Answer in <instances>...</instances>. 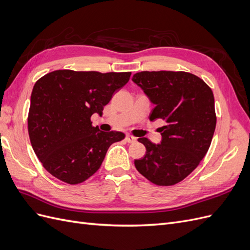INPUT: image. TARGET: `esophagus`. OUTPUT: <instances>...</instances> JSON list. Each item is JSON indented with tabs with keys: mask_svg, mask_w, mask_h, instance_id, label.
Here are the masks:
<instances>
[{
	"mask_svg": "<svg viewBox=\"0 0 250 250\" xmlns=\"http://www.w3.org/2000/svg\"><path fill=\"white\" fill-rule=\"evenodd\" d=\"M125 140H126L127 143H134V142H137V138H134L133 135H130V134H127Z\"/></svg>",
	"mask_w": 250,
	"mask_h": 250,
	"instance_id": "34e87169",
	"label": "esophagus"
}]
</instances>
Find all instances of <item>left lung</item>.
I'll use <instances>...</instances> for the list:
<instances>
[{"label":"left lung","mask_w":250,"mask_h":250,"mask_svg":"<svg viewBox=\"0 0 250 250\" xmlns=\"http://www.w3.org/2000/svg\"><path fill=\"white\" fill-rule=\"evenodd\" d=\"M132 81L155 104L149 119H162V142L138 141L146 154L137 170L157 186H174L191 174L206 156L216 128L214 94L201 78L187 72L144 71Z\"/></svg>","instance_id":"left-lung-1"}]
</instances>
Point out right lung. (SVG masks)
I'll return each mask as SVG.
<instances>
[{"mask_svg":"<svg viewBox=\"0 0 250 250\" xmlns=\"http://www.w3.org/2000/svg\"><path fill=\"white\" fill-rule=\"evenodd\" d=\"M130 72L100 73L57 70L35 82L28 113V132L36 156L51 175L78 185L99 170L111 144L123 132L92 125Z\"/></svg>","mask_w":250,"mask_h":250,"instance_id":"add662e5","label":"right lung"}]
</instances>
